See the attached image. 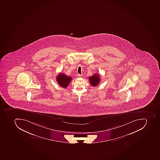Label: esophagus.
Returning <instances> with one entry per match:
<instances>
[{
	"instance_id": "34e87169",
	"label": "esophagus",
	"mask_w": 160,
	"mask_h": 160,
	"mask_svg": "<svg viewBox=\"0 0 160 160\" xmlns=\"http://www.w3.org/2000/svg\"><path fill=\"white\" fill-rule=\"evenodd\" d=\"M82 75L80 74H78L77 75V77H78V78H81V77H82Z\"/></svg>"
}]
</instances>
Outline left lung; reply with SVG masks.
<instances>
[{"label":"left lung","mask_w":160,"mask_h":160,"mask_svg":"<svg viewBox=\"0 0 160 160\" xmlns=\"http://www.w3.org/2000/svg\"><path fill=\"white\" fill-rule=\"evenodd\" d=\"M89 80L90 84L93 87H95L96 86L98 85L100 82V76L97 74H95L89 78Z\"/></svg>","instance_id":"8db88e82"}]
</instances>
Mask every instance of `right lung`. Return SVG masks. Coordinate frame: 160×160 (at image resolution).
I'll return each instance as SVG.
<instances>
[{
	"label": "right lung",
	"mask_w": 160,
	"mask_h": 160,
	"mask_svg": "<svg viewBox=\"0 0 160 160\" xmlns=\"http://www.w3.org/2000/svg\"><path fill=\"white\" fill-rule=\"evenodd\" d=\"M72 80V77H68L63 73H59L57 76L56 81L61 87L66 88Z\"/></svg>",
	"instance_id": "right-lung-1"
}]
</instances>
